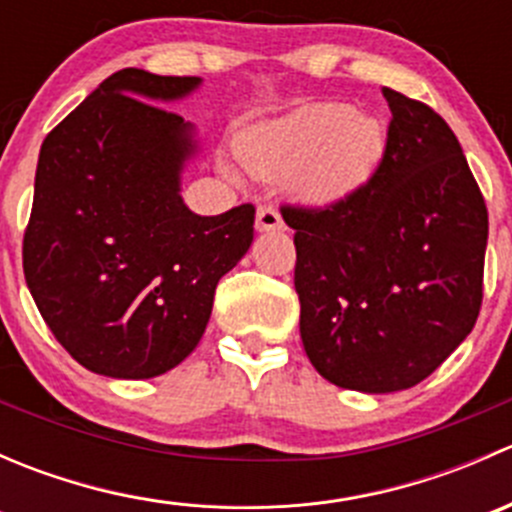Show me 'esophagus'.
Returning a JSON list of instances; mask_svg holds the SVG:
<instances>
[{"instance_id": "1", "label": "esophagus", "mask_w": 512, "mask_h": 512, "mask_svg": "<svg viewBox=\"0 0 512 512\" xmlns=\"http://www.w3.org/2000/svg\"><path fill=\"white\" fill-rule=\"evenodd\" d=\"M255 227L260 232L282 230V215L277 213L275 205H260V208H257V223H255Z\"/></svg>"}]
</instances>
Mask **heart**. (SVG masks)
<instances>
[{
    "instance_id": "1",
    "label": "heart",
    "mask_w": 512,
    "mask_h": 512,
    "mask_svg": "<svg viewBox=\"0 0 512 512\" xmlns=\"http://www.w3.org/2000/svg\"><path fill=\"white\" fill-rule=\"evenodd\" d=\"M384 156V131L344 103H314L280 121L262 123L240 141V158L262 178L289 173L304 203L347 198L371 178Z\"/></svg>"
}]
</instances>
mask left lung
Instances as JSON below:
<instances>
[{"mask_svg": "<svg viewBox=\"0 0 512 512\" xmlns=\"http://www.w3.org/2000/svg\"><path fill=\"white\" fill-rule=\"evenodd\" d=\"M384 96L391 121L371 178L324 208H280L304 352L324 379L366 394L411 389L471 334L488 245V208L448 123Z\"/></svg>", "mask_w": 512, "mask_h": 512, "instance_id": "obj_1", "label": "left lung"}]
</instances>
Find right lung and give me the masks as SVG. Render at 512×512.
I'll use <instances>...</instances> for the list:
<instances>
[{
	"mask_svg": "<svg viewBox=\"0 0 512 512\" xmlns=\"http://www.w3.org/2000/svg\"><path fill=\"white\" fill-rule=\"evenodd\" d=\"M198 86L121 69L41 143L24 277L56 342L94 374L153 379L178 366L220 277L252 245L255 205L205 218L180 198L193 128L153 101Z\"/></svg>",
	"mask_w": 512,
	"mask_h": 512,
	"instance_id": "obj_1",
	"label": "right lung"
}]
</instances>
